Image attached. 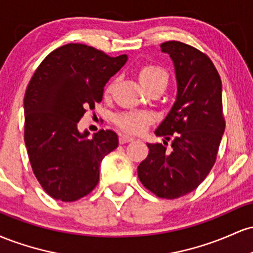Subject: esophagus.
Here are the masks:
<instances>
[{
  "label": "esophagus",
  "instance_id": "34e87169",
  "mask_svg": "<svg viewBox=\"0 0 253 253\" xmlns=\"http://www.w3.org/2000/svg\"><path fill=\"white\" fill-rule=\"evenodd\" d=\"M133 139H134V138H132V136L128 135V134H123V135H120V143L121 144L129 143V141H132Z\"/></svg>",
  "mask_w": 253,
  "mask_h": 253
}]
</instances>
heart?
<instances>
[{
  "instance_id": "1",
  "label": "heart",
  "mask_w": 253,
  "mask_h": 253,
  "mask_svg": "<svg viewBox=\"0 0 253 253\" xmlns=\"http://www.w3.org/2000/svg\"><path fill=\"white\" fill-rule=\"evenodd\" d=\"M138 77L146 89L157 85L167 86L169 81L168 72L156 64H145L140 66L138 70ZM110 88L112 86L109 85L106 91L109 92ZM114 123L125 132L139 134L151 123V115L145 112H121L114 117Z\"/></svg>"
}]
</instances>
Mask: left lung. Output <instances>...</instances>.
I'll return each instance as SVG.
<instances>
[{"label": "left lung", "instance_id": "left-lung-1", "mask_svg": "<svg viewBox=\"0 0 253 253\" xmlns=\"http://www.w3.org/2000/svg\"><path fill=\"white\" fill-rule=\"evenodd\" d=\"M177 80L176 102L156 129L163 144H147L149 156L139 164L138 177L162 199H178L195 190L215 164L225 130L222 85L211 58L188 43L165 42ZM171 147L166 149L167 141Z\"/></svg>", "mask_w": 253, "mask_h": 253}]
</instances>
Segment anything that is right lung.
<instances>
[{
  "label": "right lung",
  "mask_w": 253,
  "mask_h": 253,
  "mask_svg": "<svg viewBox=\"0 0 253 253\" xmlns=\"http://www.w3.org/2000/svg\"><path fill=\"white\" fill-rule=\"evenodd\" d=\"M127 62L83 43H68L40 63L26 89L25 144L38 182L54 200L74 202L91 193L102 159L119 145L112 129L91 139L77 124L102 101L103 88Z\"/></svg>",
  "instance_id": "1"
}]
</instances>
